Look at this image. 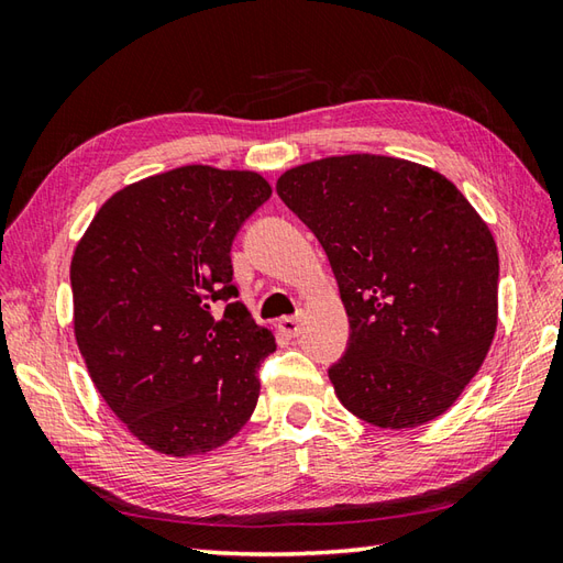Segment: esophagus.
Here are the masks:
<instances>
[{
	"label": "esophagus",
	"instance_id": "34e87169",
	"mask_svg": "<svg viewBox=\"0 0 563 563\" xmlns=\"http://www.w3.org/2000/svg\"><path fill=\"white\" fill-rule=\"evenodd\" d=\"M278 329L285 333V336H290V339L300 336V333H302V317H283L278 321Z\"/></svg>",
	"mask_w": 563,
	"mask_h": 563
}]
</instances>
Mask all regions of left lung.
I'll return each instance as SVG.
<instances>
[{
  "mask_svg": "<svg viewBox=\"0 0 563 563\" xmlns=\"http://www.w3.org/2000/svg\"><path fill=\"white\" fill-rule=\"evenodd\" d=\"M275 190L324 246L351 343L329 369L339 401L387 430L445 413L498 327V249L445 176L343 154L285 172Z\"/></svg>",
  "mask_w": 563,
  "mask_h": 563,
  "instance_id": "left-lung-1",
  "label": "left lung"
}]
</instances>
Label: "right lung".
<instances>
[{"instance_id":"obj_1","label":"right lung","mask_w":563,"mask_h":563,"mask_svg":"<svg viewBox=\"0 0 563 563\" xmlns=\"http://www.w3.org/2000/svg\"><path fill=\"white\" fill-rule=\"evenodd\" d=\"M273 194L256 172L188 164L103 202L71 256L75 339L93 387L142 445L194 457L256 409L275 336L236 297L230 246Z\"/></svg>"}]
</instances>
